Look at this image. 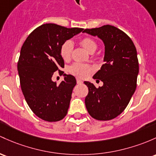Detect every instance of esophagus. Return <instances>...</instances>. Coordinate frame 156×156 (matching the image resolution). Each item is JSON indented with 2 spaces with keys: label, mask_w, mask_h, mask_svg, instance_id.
<instances>
[{
  "label": "esophagus",
  "mask_w": 156,
  "mask_h": 156,
  "mask_svg": "<svg viewBox=\"0 0 156 156\" xmlns=\"http://www.w3.org/2000/svg\"><path fill=\"white\" fill-rule=\"evenodd\" d=\"M76 81H77V83L78 84H81L82 83H83V81H82L81 79H80V78H76Z\"/></svg>",
  "instance_id": "34e87169"
}]
</instances>
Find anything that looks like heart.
<instances>
[{
    "label": "heart",
    "instance_id": "obj_1",
    "mask_svg": "<svg viewBox=\"0 0 156 156\" xmlns=\"http://www.w3.org/2000/svg\"><path fill=\"white\" fill-rule=\"evenodd\" d=\"M80 44L89 52L95 51V49H97L96 43L90 37H84V38L81 39L80 41ZM73 47V44L70 41H66L61 46L60 55L64 61H67L70 58ZM91 70V67L89 65L78 64V63H75L72 66H70L68 69L69 73L77 75L78 77H81V78H84V77L87 76L90 73Z\"/></svg>",
    "mask_w": 156,
    "mask_h": 156
}]
</instances>
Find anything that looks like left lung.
I'll use <instances>...</instances> for the list:
<instances>
[{"instance_id":"left-lung-1","label":"left lung","mask_w":156,"mask_h":156,"mask_svg":"<svg viewBox=\"0 0 156 156\" xmlns=\"http://www.w3.org/2000/svg\"><path fill=\"white\" fill-rule=\"evenodd\" d=\"M83 32L97 36L104 44V64L93 75L104 84L96 88L84 81L89 89L85 105L93 119H113L125 109L136 91L139 71L136 47L130 37L113 26L86 29Z\"/></svg>"}]
</instances>
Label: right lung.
<instances>
[{
    "label": "right lung",
    "mask_w": 156,
    "mask_h": 156,
    "mask_svg": "<svg viewBox=\"0 0 156 156\" xmlns=\"http://www.w3.org/2000/svg\"><path fill=\"white\" fill-rule=\"evenodd\" d=\"M83 30L46 23L32 31L22 46L18 63L20 87L32 112L44 121H58L67 114L76 80L64 74V80L58 85L52 77L64 67L61 46Z\"/></svg>",
    "instance_id": "obj_1"
}]
</instances>
